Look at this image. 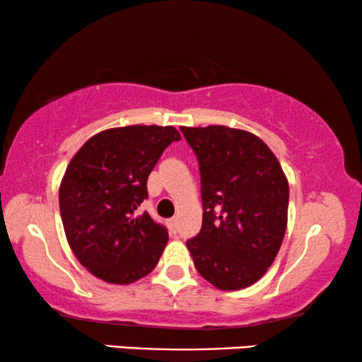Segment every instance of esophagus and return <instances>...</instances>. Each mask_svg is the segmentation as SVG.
Segmentation results:
<instances>
[{"label": "esophagus", "mask_w": 362, "mask_h": 362, "mask_svg": "<svg viewBox=\"0 0 362 362\" xmlns=\"http://www.w3.org/2000/svg\"><path fill=\"white\" fill-rule=\"evenodd\" d=\"M168 226H170V230L173 232V234H176V229H177V219H170V222H168Z\"/></svg>", "instance_id": "1"}]
</instances>
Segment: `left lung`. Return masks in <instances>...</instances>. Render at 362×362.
Returning <instances> with one entry per match:
<instances>
[{"label":"left lung","instance_id":"left-lung-1","mask_svg":"<svg viewBox=\"0 0 362 362\" xmlns=\"http://www.w3.org/2000/svg\"><path fill=\"white\" fill-rule=\"evenodd\" d=\"M201 171L202 229L187 240L194 267L216 288L254 285L279 254L288 221V180L254 133L181 127Z\"/></svg>","mask_w":362,"mask_h":362}]
</instances>
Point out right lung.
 Returning a JSON list of instances; mask_svg holds the SVG:
<instances>
[{"label": "right lung", "mask_w": 362, "mask_h": 362, "mask_svg": "<svg viewBox=\"0 0 362 362\" xmlns=\"http://www.w3.org/2000/svg\"><path fill=\"white\" fill-rule=\"evenodd\" d=\"M181 140L175 127L108 128L83 143L59 186V207L77 260L107 284L130 285L155 269L168 232L138 206L161 153Z\"/></svg>", "instance_id": "obj_1"}]
</instances>
